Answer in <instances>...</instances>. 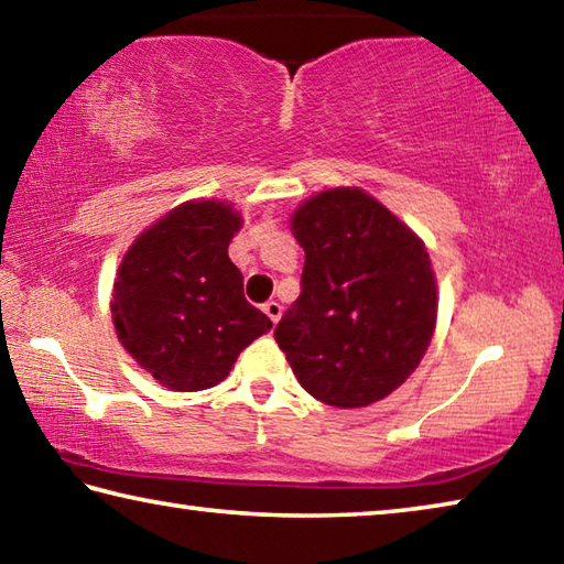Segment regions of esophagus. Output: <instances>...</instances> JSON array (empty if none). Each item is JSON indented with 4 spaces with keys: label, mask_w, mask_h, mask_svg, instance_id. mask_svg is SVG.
Wrapping results in <instances>:
<instances>
[{
    "label": "esophagus",
    "mask_w": 564,
    "mask_h": 564,
    "mask_svg": "<svg viewBox=\"0 0 564 564\" xmlns=\"http://www.w3.org/2000/svg\"><path fill=\"white\" fill-rule=\"evenodd\" d=\"M263 311H265V316H269L273 323H279V321H281V313H283V308H281V303H279V301H269V303H263Z\"/></svg>",
    "instance_id": "1"
}]
</instances>
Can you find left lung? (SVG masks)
Returning <instances> with one entry per match:
<instances>
[{
	"label": "left lung",
	"mask_w": 564,
	"mask_h": 564,
	"mask_svg": "<svg viewBox=\"0 0 564 564\" xmlns=\"http://www.w3.org/2000/svg\"><path fill=\"white\" fill-rule=\"evenodd\" d=\"M291 231L305 265L275 343L321 403L366 408L383 400L433 340L437 283L425 243L358 186L305 198Z\"/></svg>",
	"instance_id": "1"
}]
</instances>
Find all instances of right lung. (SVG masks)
I'll list each match as a JSON object with an SVG mask.
<instances>
[{"mask_svg": "<svg viewBox=\"0 0 564 564\" xmlns=\"http://www.w3.org/2000/svg\"><path fill=\"white\" fill-rule=\"evenodd\" d=\"M243 218L218 198L186 202L123 253L111 318L129 356L161 386L194 393L221 383L271 318L243 299L228 243Z\"/></svg>", "mask_w": 564, "mask_h": 564, "instance_id": "add662e5", "label": "right lung"}]
</instances>
